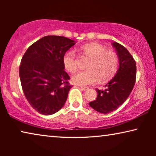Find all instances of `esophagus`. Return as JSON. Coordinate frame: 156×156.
<instances>
[{
  "mask_svg": "<svg viewBox=\"0 0 156 156\" xmlns=\"http://www.w3.org/2000/svg\"><path fill=\"white\" fill-rule=\"evenodd\" d=\"M80 88H81V89H82L83 91H86V90H87V89H88V87H80Z\"/></svg>",
  "mask_w": 156,
  "mask_h": 156,
  "instance_id": "34e87169",
  "label": "esophagus"
}]
</instances>
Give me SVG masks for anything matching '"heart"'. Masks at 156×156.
Listing matches in <instances>:
<instances>
[{"label":"heart","instance_id":"b5f03b06","mask_svg":"<svg viewBox=\"0 0 156 156\" xmlns=\"http://www.w3.org/2000/svg\"><path fill=\"white\" fill-rule=\"evenodd\" d=\"M83 59H88L87 71L80 72L72 76V82L74 84L87 86L100 81L106 82L112 80L118 71L119 57L115 52L108 50L106 47L99 43L85 44L77 49ZM64 67L73 73L78 69V61L75 53L68 50L62 57Z\"/></svg>","mask_w":156,"mask_h":156}]
</instances>
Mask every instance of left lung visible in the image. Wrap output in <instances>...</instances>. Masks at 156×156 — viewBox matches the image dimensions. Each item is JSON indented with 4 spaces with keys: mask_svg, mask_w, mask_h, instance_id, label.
Returning <instances> with one entry per match:
<instances>
[{
    "mask_svg": "<svg viewBox=\"0 0 156 156\" xmlns=\"http://www.w3.org/2000/svg\"><path fill=\"white\" fill-rule=\"evenodd\" d=\"M119 57V67L116 75L105 85L104 90L96 89L97 97L89 102V106L101 114H108L116 110L129 97L136 76V63L125 47L113 42Z\"/></svg>",
    "mask_w": 156,
    "mask_h": 156,
    "instance_id": "obj_1",
    "label": "left lung"
}]
</instances>
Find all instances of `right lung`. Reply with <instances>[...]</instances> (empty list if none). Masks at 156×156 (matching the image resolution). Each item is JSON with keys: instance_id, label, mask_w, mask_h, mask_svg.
Returning a JSON list of instances; mask_svg holds the SVG:
<instances>
[{"instance_id": "add662e5", "label": "right lung", "mask_w": 156, "mask_h": 156, "mask_svg": "<svg viewBox=\"0 0 156 156\" xmlns=\"http://www.w3.org/2000/svg\"><path fill=\"white\" fill-rule=\"evenodd\" d=\"M62 36L48 35L33 43L23 55L19 69L23 91L29 104L40 114L60 110L72 88L62 57L75 44Z\"/></svg>"}]
</instances>
